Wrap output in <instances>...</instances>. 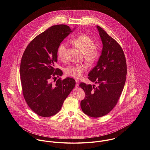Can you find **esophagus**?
Instances as JSON below:
<instances>
[{
    "instance_id": "1",
    "label": "esophagus",
    "mask_w": 150,
    "mask_h": 150,
    "mask_svg": "<svg viewBox=\"0 0 150 150\" xmlns=\"http://www.w3.org/2000/svg\"><path fill=\"white\" fill-rule=\"evenodd\" d=\"M75 81H76V87H78V86H79V81H78V80H75Z\"/></svg>"
}]
</instances>
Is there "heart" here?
<instances>
[{
    "label": "heart",
    "instance_id": "1",
    "mask_svg": "<svg viewBox=\"0 0 150 150\" xmlns=\"http://www.w3.org/2000/svg\"><path fill=\"white\" fill-rule=\"evenodd\" d=\"M71 42L83 54V57L87 63L91 64L99 57L100 51L97 47L94 46V41L89 36L86 34L79 35L74 38ZM66 49L65 43H61L59 46L57 50L59 59L62 60L64 59ZM86 69V66L81 64L71 65L66 67L65 73L67 76L78 79L81 78Z\"/></svg>",
    "mask_w": 150,
    "mask_h": 150
}]
</instances>
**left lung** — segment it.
I'll list each match as a JSON object with an SVG mask.
<instances>
[{
	"label": "left lung",
	"mask_w": 150,
	"mask_h": 150,
	"mask_svg": "<svg viewBox=\"0 0 150 150\" xmlns=\"http://www.w3.org/2000/svg\"><path fill=\"white\" fill-rule=\"evenodd\" d=\"M103 48L96 66L89 72L88 79L98 86L81 83L85 92L81 106L88 116L98 117L107 115L115 106L123 90L127 75L124 52L115 39L96 25Z\"/></svg>",
	"instance_id": "obj_1"
}]
</instances>
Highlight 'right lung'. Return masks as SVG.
<instances>
[{
  "label": "right lung",
  "instance_id": "obj_1",
  "mask_svg": "<svg viewBox=\"0 0 150 150\" xmlns=\"http://www.w3.org/2000/svg\"><path fill=\"white\" fill-rule=\"evenodd\" d=\"M74 29L64 24L51 26L35 37L23 53L20 67L23 96L38 115L50 117L58 113L75 86L71 78L59 79L55 84L51 81L63 74L54 68L58 47Z\"/></svg>",
  "mask_w": 150,
  "mask_h": 150
}]
</instances>
